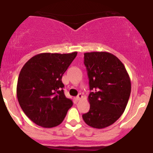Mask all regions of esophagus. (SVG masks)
I'll list each match as a JSON object with an SVG mask.
<instances>
[{
    "instance_id": "1",
    "label": "esophagus",
    "mask_w": 153,
    "mask_h": 153,
    "mask_svg": "<svg viewBox=\"0 0 153 153\" xmlns=\"http://www.w3.org/2000/svg\"><path fill=\"white\" fill-rule=\"evenodd\" d=\"M82 98V95L81 94H79L78 95V96H77L76 97V99L77 100H80Z\"/></svg>"
}]
</instances>
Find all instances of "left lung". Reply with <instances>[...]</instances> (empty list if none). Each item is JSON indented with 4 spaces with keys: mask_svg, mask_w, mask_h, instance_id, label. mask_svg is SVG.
Masks as SVG:
<instances>
[{
    "mask_svg": "<svg viewBox=\"0 0 153 153\" xmlns=\"http://www.w3.org/2000/svg\"><path fill=\"white\" fill-rule=\"evenodd\" d=\"M89 87L90 110L82 114L88 126L103 129L111 125L125 110L131 93V81L123 63L106 52L84 53Z\"/></svg>",
    "mask_w": 153,
    "mask_h": 153,
    "instance_id": "left-lung-1",
    "label": "left lung"
}]
</instances>
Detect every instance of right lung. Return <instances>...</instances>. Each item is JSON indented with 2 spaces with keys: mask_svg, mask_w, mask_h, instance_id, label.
Listing matches in <instances>:
<instances>
[{
  "mask_svg": "<svg viewBox=\"0 0 153 153\" xmlns=\"http://www.w3.org/2000/svg\"><path fill=\"white\" fill-rule=\"evenodd\" d=\"M77 53L38 54L23 66L17 82V99L23 111L37 125L58 126L73 106L72 100L65 96L62 77Z\"/></svg>",
  "mask_w": 153,
  "mask_h": 153,
  "instance_id": "1",
  "label": "right lung"
}]
</instances>
